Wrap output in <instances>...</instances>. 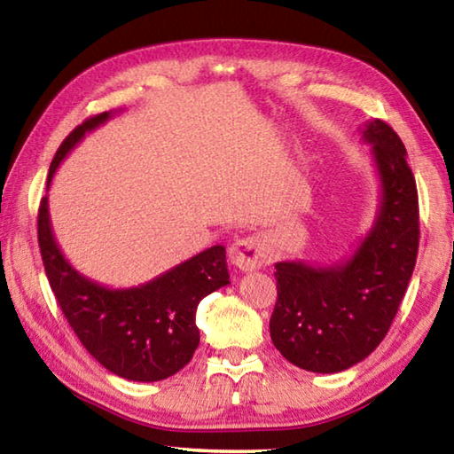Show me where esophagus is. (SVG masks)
Wrapping results in <instances>:
<instances>
[{
	"label": "esophagus",
	"mask_w": 454,
	"mask_h": 454,
	"mask_svg": "<svg viewBox=\"0 0 454 454\" xmlns=\"http://www.w3.org/2000/svg\"><path fill=\"white\" fill-rule=\"evenodd\" d=\"M230 264L240 268L242 272H252L266 262V246L258 236L238 238L228 248Z\"/></svg>",
	"instance_id": "34e87169"
}]
</instances>
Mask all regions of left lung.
<instances>
[{"label": "left lung", "instance_id": "8db88e82", "mask_svg": "<svg viewBox=\"0 0 454 454\" xmlns=\"http://www.w3.org/2000/svg\"><path fill=\"white\" fill-rule=\"evenodd\" d=\"M360 132L380 182L368 234L342 262L274 264L270 338L288 363L310 372L347 371L379 347L417 264L419 196L404 144L382 120L366 121Z\"/></svg>", "mask_w": 454, "mask_h": 454}]
</instances>
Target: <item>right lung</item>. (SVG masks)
I'll use <instances>...</instances> for the list:
<instances>
[{"label": "right lung", "mask_w": 454, "mask_h": 454, "mask_svg": "<svg viewBox=\"0 0 454 454\" xmlns=\"http://www.w3.org/2000/svg\"><path fill=\"white\" fill-rule=\"evenodd\" d=\"M112 116L114 112H104L90 118L66 137L50 166L48 188L67 153ZM37 240L50 286L74 333L99 364L126 380H164L186 366L200 344V301L230 284L226 248L218 244L140 286L107 288L80 274L61 254L48 196L37 214Z\"/></svg>", "instance_id": "obj_1"}]
</instances>
